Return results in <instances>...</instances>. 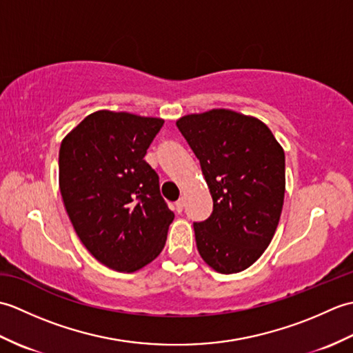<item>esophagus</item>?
<instances>
[{
  "mask_svg": "<svg viewBox=\"0 0 353 353\" xmlns=\"http://www.w3.org/2000/svg\"><path fill=\"white\" fill-rule=\"evenodd\" d=\"M183 208H185V199L182 197V199H179V200L176 201V209H177V212H182V211H183Z\"/></svg>",
  "mask_w": 353,
  "mask_h": 353,
  "instance_id": "34e87169",
  "label": "esophagus"
}]
</instances>
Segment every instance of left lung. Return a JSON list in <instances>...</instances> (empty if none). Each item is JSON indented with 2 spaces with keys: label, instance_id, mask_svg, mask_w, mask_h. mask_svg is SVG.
Instances as JSON below:
<instances>
[{
  "label": "left lung",
  "instance_id": "1",
  "mask_svg": "<svg viewBox=\"0 0 353 353\" xmlns=\"http://www.w3.org/2000/svg\"><path fill=\"white\" fill-rule=\"evenodd\" d=\"M200 161L212 196L208 220L194 223L200 256L215 272L249 268L272 243L285 196V153L261 119L229 109L176 121Z\"/></svg>",
  "mask_w": 353,
  "mask_h": 353
}]
</instances>
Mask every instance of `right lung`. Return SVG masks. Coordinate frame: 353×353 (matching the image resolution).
<instances>
[{"mask_svg":"<svg viewBox=\"0 0 353 353\" xmlns=\"http://www.w3.org/2000/svg\"><path fill=\"white\" fill-rule=\"evenodd\" d=\"M162 125V118L97 110L59 150V186L74 230L117 272H138L159 256L174 220L144 161Z\"/></svg>","mask_w":353,"mask_h":353,"instance_id":"right-lung-1","label":"right lung"}]
</instances>
